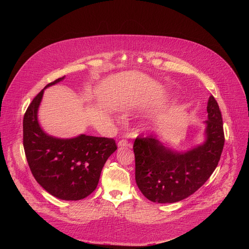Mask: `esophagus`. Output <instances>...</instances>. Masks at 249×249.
Masks as SVG:
<instances>
[{"instance_id":"34e87169","label":"esophagus","mask_w":249,"mask_h":249,"mask_svg":"<svg viewBox=\"0 0 249 249\" xmlns=\"http://www.w3.org/2000/svg\"><path fill=\"white\" fill-rule=\"evenodd\" d=\"M129 144H128V141L125 140V139H122L118 142V146L121 147V148H124V147H127Z\"/></svg>"}]
</instances>
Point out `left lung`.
I'll use <instances>...</instances> for the list:
<instances>
[{
    "instance_id": "obj_1",
    "label": "left lung",
    "mask_w": 249,
    "mask_h": 249,
    "mask_svg": "<svg viewBox=\"0 0 249 249\" xmlns=\"http://www.w3.org/2000/svg\"><path fill=\"white\" fill-rule=\"evenodd\" d=\"M206 141L190 151L174 152L152 135L134 142L135 178L141 192L155 203L181 201L197 191L216 169L225 145L222 113L215 97L207 105Z\"/></svg>"
}]
</instances>
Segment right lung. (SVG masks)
<instances>
[{"instance_id": "1", "label": "right lung", "mask_w": 249, "mask_h": 249, "mask_svg": "<svg viewBox=\"0 0 249 249\" xmlns=\"http://www.w3.org/2000/svg\"><path fill=\"white\" fill-rule=\"evenodd\" d=\"M64 78L48 84L29 104L23 116V148L35 180L51 195L76 201L95 190L102 167L117 146L111 138L58 139L40 128L37 110L44 89Z\"/></svg>"}]
</instances>
